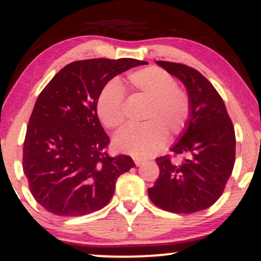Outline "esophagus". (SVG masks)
Listing matches in <instances>:
<instances>
[{
    "mask_svg": "<svg viewBox=\"0 0 261 261\" xmlns=\"http://www.w3.org/2000/svg\"><path fill=\"white\" fill-rule=\"evenodd\" d=\"M134 163H135V165H137V166H140V165H142V164H144V159L134 158Z\"/></svg>",
    "mask_w": 261,
    "mask_h": 261,
    "instance_id": "obj_1",
    "label": "esophagus"
}]
</instances>
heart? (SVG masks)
Wrapping results in <instances>:
<instances>
[{"label": "heart", "mask_w": 261, "mask_h": 261, "mask_svg": "<svg viewBox=\"0 0 261 261\" xmlns=\"http://www.w3.org/2000/svg\"><path fill=\"white\" fill-rule=\"evenodd\" d=\"M128 83L135 91L149 98L140 126H129L114 139L120 152L134 156L155 154L165 142L187 127L191 115L188 92L177 87L172 74L158 66H147L128 74ZM123 89L119 82L109 81L97 97V115L109 129H117L124 122Z\"/></svg>", "instance_id": "obj_1"}]
</instances>
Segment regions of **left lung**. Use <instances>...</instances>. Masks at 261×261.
I'll use <instances>...</instances> for the list:
<instances>
[{"label": "left lung", "mask_w": 261, "mask_h": 261, "mask_svg": "<svg viewBox=\"0 0 261 261\" xmlns=\"http://www.w3.org/2000/svg\"><path fill=\"white\" fill-rule=\"evenodd\" d=\"M185 85L191 115L184 133L171 148L183 154L181 163L170 155L155 159L159 177L148 196L156 206L176 214H192L213 205L222 195L235 163V132L226 106L213 84L184 64L155 62Z\"/></svg>", "instance_id": "left-lung-1"}]
</instances>
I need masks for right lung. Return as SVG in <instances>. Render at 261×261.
<instances>
[{
	"label": "right lung",
	"instance_id": "1",
	"mask_svg": "<svg viewBox=\"0 0 261 261\" xmlns=\"http://www.w3.org/2000/svg\"><path fill=\"white\" fill-rule=\"evenodd\" d=\"M142 60L96 58L63 67L40 92L23 142V173L35 201L58 216L97 212L112 199L117 178L135 166L110 156L97 116L102 88Z\"/></svg>",
	"mask_w": 261,
	"mask_h": 261
}]
</instances>
